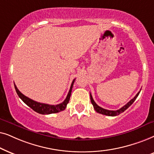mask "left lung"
I'll use <instances>...</instances> for the list:
<instances>
[{"instance_id":"1","label":"left lung","mask_w":154,"mask_h":154,"mask_svg":"<svg viewBox=\"0 0 154 154\" xmlns=\"http://www.w3.org/2000/svg\"><path fill=\"white\" fill-rule=\"evenodd\" d=\"M139 93H140V91H139L138 93L137 94V95L135 96L132 100H130V101H129L128 103L126 104V105H125L123 107H122L121 108H120V109L117 110H106V109H104V108H103L100 107V106H98L97 104L95 103V101H94V99H93V98H92V96L91 94H90V98H91V102L92 105H93V106H94V110H95L97 112H98V113L106 115V116H118V115H120V113H122V112H123L125 110L128 109V108L130 107V106L132 105L133 103H134L135 100H136V98H137V96H139Z\"/></svg>"}]
</instances>
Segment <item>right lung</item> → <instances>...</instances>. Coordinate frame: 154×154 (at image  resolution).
<instances>
[{
    "label": "right lung",
    "mask_w": 154,
    "mask_h": 154,
    "mask_svg": "<svg viewBox=\"0 0 154 154\" xmlns=\"http://www.w3.org/2000/svg\"><path fill=\"white\" fill-rule=\"evenodd\" d=\"M75 79H74L72 82L70 89H69L68 94H67L65 101H63V103L58 104V105H49V104L42 103H39V102H36L35 101H34V100L31 99V98L24 96V94H22L21 92L18 90L17 87H16V85H15V83H14V85H15V89L16 90V92H17L18 96L21 98L24 103H26L29 107H30L32 110H34V111L38 112V113L43 115H48L51 113H56V112L63 111V110H64L65 108H66L67 103H69V98H70L72 89V87L74 82H75Z\"/></svg>",
    "instance_id": "1"
}]
</instances>
